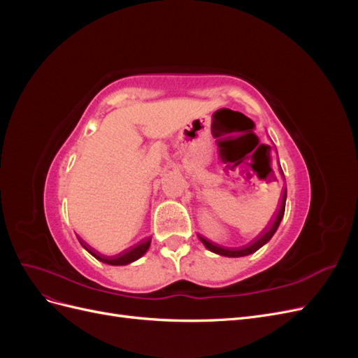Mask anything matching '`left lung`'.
Listing matches in <instances>:
<instances>
[{"mask_svg":"<svg viewBox=\"0 0 358 358\" xmlns=\"http://www.w3.org/2000/svg\"><path fill=\"white\" fill-rule=\"evenodd\" d=\"M282 175H284V173H282ZM285 200H287V188L284 189L282 200H280V206H279V209H278V212H276V215H275V218L268 222V225L262 231V234L257 236L252 242H249V243L245 245V246H241V248H225V246L216 245V243L208 241V239H206V237H203V236H199V239L201 241V243H203L206 248L209 249V251H212V252H215V254H218V255H224V257H245V255L252 254V252L258 251V249L262 248L263 245H266L270 239H272V236L276 233L280 221H282V218H284Z\"/></svg>","mask_w":358,"mask_h":358,"instance_id":"1","label":"left lung"}]
</instances>
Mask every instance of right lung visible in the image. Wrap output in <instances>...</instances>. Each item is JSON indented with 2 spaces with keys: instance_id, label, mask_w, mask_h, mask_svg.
<instances>
[{
  "instance_id": "1",
  "label": "right lung",
  "mask_w": 358,
  "mask_h": 358,
  "mask_svg": "<svg viewBox=\"0 0 358 358\" xmlns=\"http://www.w3.org/2000/svg\"><path fill=\"white\" fill-rule=\"evenodd\" d=\"M79 242L86 249V251H88L91 255H94L96 259H100V262H103L106 264H110V266H125V264L136 262V259H138L142 255H145V252L150 246V237H148V239L138 242L134 246L128 248V249H125V251L119 252L116 255H112V257H107V255H103V254H99L96 251H94V249L88 243H85L82 239H79Z\"/></svg>"
}]
</instances>
